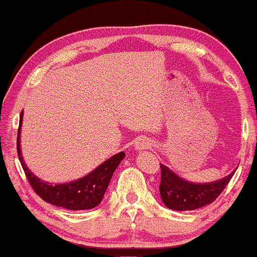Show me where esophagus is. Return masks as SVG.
Wrapping results in <instances>:
<instances>
[{
    "label": "esophagus",
    "instance_id": "34e87169",
    "mask_svg": "<svg viewBox=\"0 0 257 257\" xmlns=\"http://www.w3.org/2000/svg\"><path fill=\"white\" fill-rule=\"evenodd\" d=\"M135 148L136 150H139V151L145 150V149L151 148V142L149 141L147 137H141L135 142Z\"/></svg>",
    "mask_w": 257,
    "mask_h": 257
}]
</instances>
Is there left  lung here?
<instances>
[{
    "instance_id": "obj_1",
    "label": "left lung",
    "mask_w": 257,
    "mask_h": 257,
    "mask_svg": "<svg viewBox=\"0 0 257 257\" xmlns=\"http://www.w3.org/2000/svg\"><path fill=\"white\" fill-rule=\"evenodd\" d=\"M235 173L210 183L185 181L169 168L161 164L160 193L163 204L176 211H192L213 202L221 194Z\"/></svg>"
}]
</instances>
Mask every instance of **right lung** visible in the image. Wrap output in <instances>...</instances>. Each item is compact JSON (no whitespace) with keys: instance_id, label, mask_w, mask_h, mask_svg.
<instances>
[{"instance_id":"obj_1","label":"right lung","mask_w":257,"mask_h":257,"mask_svg":"<svg viewBox=\"0 0 257 257\" xmlns=\"http://www.w3.org/2000/svg\"><path fill=\"white\" fill-rule=\"evenodd\" d=\"M22 122V112L20 115V122H19L18 130V156L24 169L26 177L33 191L43 199L44 201L49 202L59 207L68 208V210L80 211V210H90L96 207L102 200L104 192H106L108 183L112 179L113 173L115 172L116 167L125 157V154L119 153L107 160L106 162L100 164L96 169H94L87 176L78 179L77 181L68 183H61V185H50L47 182H43L33 175L24 160L21 157L20 150V130Z\"/></svg>"}]
</instances>
